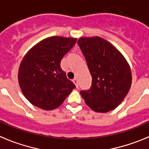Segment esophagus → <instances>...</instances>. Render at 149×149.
I'll use <instances>...</instances> for the list:
<instances>
[{
	"label": "esophagus",
	"mask_w": 149,
	"mask_h": 149,
	"mask_svg": "<svg viewBox=\"0 0 149 149\" xmlns=\"http://www.w3.org/2000/svg\"><path fill=\"white\" fill-rule=\"evenodd\" d=\"M73 83L74 84H75V86H76V87H78V83H77V78H74L73 79Z\"/></svg>",
	"instance_id": "34e87169"
}]
</instances>
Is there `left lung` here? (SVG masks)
<instances>
[{
    "label": "left lung",
    "mask_w": 149,
    "mask_h": 149,
    "mask_svg": "<svg viewBox=\"0 0 149 149\" xmlns=\"http://www.w3.org/2000/svg\"><path fill=\"white\" fill-rule=\"evenodd\" d=\"M77 44L93 77L90 89L81 92L85 103L98 113L114 110L131 89L129 63L113 45L99 36L80 37Z\"/></svg>",
    "instance_id": "obj_1"
}]
</instances>
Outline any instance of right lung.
I'll list each match as a JSON object with an SVG mask.
<instances>
[{
	"label": "right lung",
	"instance_id": "obj_1",
	"mask_svg": "<svg viewBox=\"0 0 149 149\" xmlns=\"http://www.w3.org/2000/svg\"><path fill=\"white\" fill-rule=\"evenodd\" d=\"M76 38L54 36L30 48L19 65L18 80L22 93L34 106L57 108L75 85L62 70L60 62L76 43Z\"/></svg>",
	"mask_w": 149,
	"mask_h": 149
}]
</instances>
